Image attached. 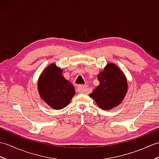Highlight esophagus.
I'll return each instance as SVG.
<instances>
[{
    "label": "esophagus",
    "mask_w": 159,
    "mask_h": 159,
    "mask_svg": "<svg viewBox=\"0 0 159 159\" xmlns=\"http://www.w3.org/2000/svg\"><path fill=\"white\" fill-rule=\"evenodd\" d=\"M87 86L86 85H79L77 87V92L79 93H84L86 92L87 90Z\"/></svg>",
    "instance_id": "34e87169"
}]
</instances>
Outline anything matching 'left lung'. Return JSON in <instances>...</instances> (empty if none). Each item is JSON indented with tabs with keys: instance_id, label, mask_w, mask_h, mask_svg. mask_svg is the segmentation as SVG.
<instances>
[{
	"instance_id": "obj_1",
	"label": "left lung",
	"mask_w": 159,
	"mask_h": 159,
	"mask_svg": "<svg viewBox=\"0 0 159 159\" xmlns=\"http://www.w3.org/2000/svg\"><path fill=\"white\" fill-rule=\"evenodd\" d=\"M97 77L100 84L89 96L103 110L117 107L128 91V82L124 72L116 64L108 63Z\"/></svg>"
}]
</instances>
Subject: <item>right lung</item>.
I'll return each mask as SVG.
<instances>
[{
    "label": "right lung",
    "mask_w": 159,
    "mask_h": 159,
    "mask_svg": "<svg viewBox=\"0 0 159 159\" xmlns=\"http://www.w3.org/2000/svg\"><path fill=\"white\" fill-rule=\"evenodd\" d=\"M63 70L56 64L47 66L39 76L38 89L39 96L54 109H61L68 105L75 95L74 87L65 79Z\"/></svg>",
    "instance_id": "add662e5"
}]
</instances>
